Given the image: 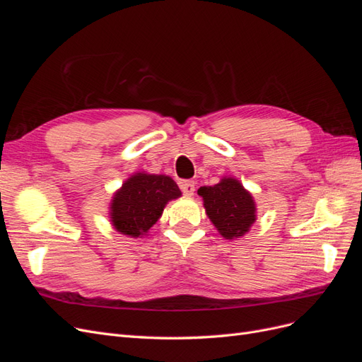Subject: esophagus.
I'll return each instance as SVG.
<instances>
[{
    "label": "esophagus",
    "mask_w": 362,
    "mask_h": 362,
    "mask_svg": "<svg viewBox=\"0 0 362 362\" xmlns=\"http://www.w3.org/2000/svg\"><path fill=\"white\" fill-rule=\"evenodd\" d=\"M180 187L185 196H193L194 193V181H182Z\"/></svg>",
    "instance_id": "obj_1"
}]
</instances>
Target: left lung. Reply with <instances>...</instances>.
<instances>
[{"label":"left lung","mask_w":362,"mask_h":362,"mask_svg":"<svg viewBox=\"0 0 362 362\" xmlns=\"http://www.w3.org/2000/svg\"><path fill=\"white\" fill-rule=\"evenodd\" d=\"M198 193L204 199L206 216L226 240L245 235L257 221L254 198L235 178L225 177L216 185H204Z\"/></svg>","instance_id":"1"}]
</instances>
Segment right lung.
I'll use <instances>...</instances> for the list:
<instances>
[{"instance_id": "1", "label": "right lung", "mask_w": 362, "mask_h": 362, "mask_svg": "<svg viewBox=\"0 0 362 362\" xmlns=\"http://www.w3.org/2000/svg\"><path fill=\"white\" fill-rule=\"evenodd\" d=\"M181 196L177 182L166 175L134 173L120 187L110 205V218L117 233L141 237L157 223L164 206Z\"/></svg>"}]
</instances>
